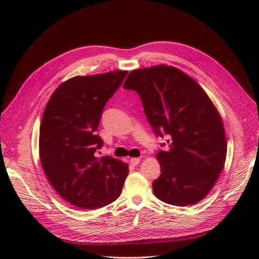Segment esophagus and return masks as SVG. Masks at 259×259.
I'll use <instances>...</instances> for the list:
<instances>
[{"label":"esophagus","mask_w":259,"mask_h":259,"mask_svg":"<svg viewBox=\"0 0 259 259\" xmlns=\"http://www.w3.org/2000/svg\"><path fill=\"white\" fill-rule=\"evenodd\" d=\"M130 162H131V165H133V166H137V165H139L140 162H141V159H140V158H138V157H133V158H131V159H130Z\"/></svg>","instance_id":"obj_1"}]
</instances>
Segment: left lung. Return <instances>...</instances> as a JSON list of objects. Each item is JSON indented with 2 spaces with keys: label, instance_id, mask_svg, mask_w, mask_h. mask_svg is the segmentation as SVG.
<instances>
[{
  "label": "left lung",
  "instance_id": "1",
  "mask_svg": "<svg viewBox=\"0 0 259 259\" xmlns=\"http://www.w3.org/2000/svg\"><path fill=\"white\" fill-rule=\"evenodd\" d=\"M122 87L140 95L155 137L168 138L167 149L156 155L160 175L152 184L155 196L180 207L201 200L219 179L227 155L223 121L207 93L167 65L133 70Z\"/></svg>",
  "mask_w": 259,
  "mask_h": 259
}]
</instances>
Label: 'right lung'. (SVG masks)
Masks as SVG:
<instances>
[{
	"label": "right lung",
	"mask_w": 259,
	"mask_h": 259,
	"mask_svg": "<svg viewBox=\"0 0 259 259\" xmlns=\"http://www.w3.org/2000/svg\"><path fill=\"white\" fill-rule=\"evenodd\" d=\"M127 74L75 76L60 85L46 105L39 127L40 162L56 191L77 208H101L121 193L128 165L97 156L104 145L97 130L105 105Z\"/></svg>",
	"instance_id": "obj_1"
}]
</instances>
